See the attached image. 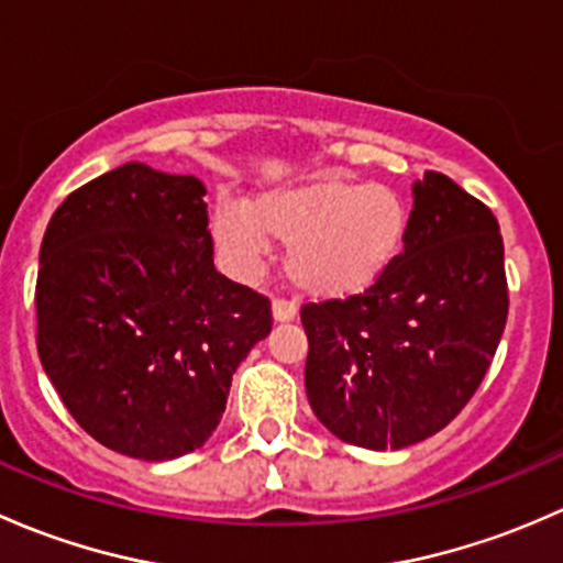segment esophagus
<instances>
[{
	"label": "esophagus",
	"mask_w": 563,
	"mask_h": 563,
	"mask_svg": "<svg viewBox=\"0 0 563 563\" xmlns=\"http://www.w3.org/2000/svg\"><path fill=\"white\" fill-rule=\"evenodd\" d=\"M294 316H297V305L294 302H288V299H275V302H272V318H275L277 323L294 321Z\"/></svg>",
	"instance_id": "esophagus-1"
}]
</instances>
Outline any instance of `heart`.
Wrapping results in <instances>:
<instances>
[{
	"label": "heart",
	"instance_id": "heart-1",
	"mask_svg": "<svg viewBox=\"0 0 563 563\" xmlns=\"http://www.w3.org/2000/svg\"><path fill=\"white\" fill-rule=\"evenodd\" d=\"M411 203L382 181L318 176L258 192L247 203L223 201L212 236L225 266L253 280L269 242L286 245V272L313 299H351L376 288L397 266L411 236Z\"/></svg>",
	"mask_w": 563,
	"mask_h": 563
}]
</instances>
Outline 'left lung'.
Returning <instances> with one entry per match:
<instances>
[{
	"mask_svg": "<svg viewBox=\"0 0 563 563\" xmlns=\"http://www.w3.org/2000/svg\"><path fill=\"white\" fill-rule=\"evenodd\" d=\"M406 253L371 291L305 305V389L318 422L365 450H402L452 422L507 323L504 242L450 176L413 181Z\"/></svg>",
	"mask_w": 563,
	"mask_h": 563,
	"instance_id": "8db88e82",
	"label": "left lung"
}]
</instances>
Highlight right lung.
Returning <instances> with one entry per match:
<instances>
[{
    "label": "right lung",
    "instance_id": "obj_1",
    "mask_svg": "<svg viewBox=\"0 0 563 563\" xmlns=\"http://www.w3.org/2000/svg\"><path fill=\"white\" fill-rule=\"evenodd\" d=\"M207 187L124 163L62 201L37 269V354L67 411L119 455L203 446L269 299L214 269Z\"/></svg>",
    "mask_w": 563,
    "mask_h": 563
}]
</instances>
